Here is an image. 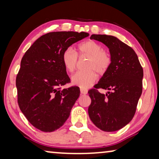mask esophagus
Segmentation results:
<instances>
[{
	"mask_svg": "<svg viewBox=\"0 0 159 159\" xmlns=\"http://www.w3.org/2000/svg\"><path fill=\"white\" fill-rule=\"evenodd\" d=\"M80 93H81V94H87V93H88V91L85 89L81 88L80 89Z\"/></svg>",
	"mask_w": 159,
	"mask_h": 159,
	"instance_id": "1",
	"label": "esophagus"
}]
</instances>
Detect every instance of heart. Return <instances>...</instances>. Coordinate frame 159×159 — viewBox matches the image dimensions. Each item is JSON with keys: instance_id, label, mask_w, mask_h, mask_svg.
Masks as SVG:
<instances>
[{"instance_id": "1", "label": "heart", "mask_w": 159, "mask_h": 159, "mask_svg": "<svg viewBox=\"0 0 159 159\" xmlns=\"http://www.w3.org/2000/svg\"><path fill=\"white\" fill-rule=\"evenodd\" d=\"M80 57H88L84 64L85 70L75 73L72 76V84L82 89H87L94 84L97 72L100 75L108 72L112 62L111 55L104 50V47L93 40L85 42L79 47ZM62 62L68 73H72L77 68L78 55L72 48H68L62 54Z\"/></svg>"}]
</instances>
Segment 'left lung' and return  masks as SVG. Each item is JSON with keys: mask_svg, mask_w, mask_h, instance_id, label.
<instances>
[{"mask_svg": "<svg viewBox=\"0 0 159 159\" xmlns=\"http://www.w3.org/2000/svg\"><path fill=\"white\" fill-rule=\"evenodd\" d=\"M90 39L107 46L112 62L94 89L89 91L91 99L89 117L103 131H117L128 124L135 115L143 91V70L133 49L117 37L92 34ZM99 88L111 91L104 95L98 91Z\"/></svg>", "mask_w": 159, "mask_h": 159, "instance_id": "left-lung-1", "label": "left lung"}]
</instances>
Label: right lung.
I'll return each mask as SVG.
<instances>
[{"mask_svg":"<svg viewBox=\"0 0 159 159\" xmlns=\"http://www.w3.org/2000/svg\"><path fill=\"white\" fill-rule=\"evenodd\" d=\"M89 34L54 32L37 39L22 57L16 75L18 104L28 121L43 132L64 125L80 96L78 86L61 89L70 82L62 62L63 51Z\"/></svg>","mask_w":159,"mask_h":159,"instance_id":"add662e5","label":"right lung"}]
</instances>
